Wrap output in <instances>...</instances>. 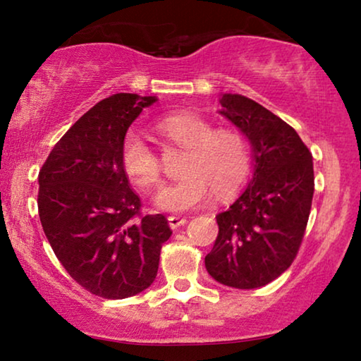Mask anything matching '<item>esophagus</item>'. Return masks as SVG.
Listing matches in <instances>:
<instances>
[{
    "mask_svg": "<svg viewBox=\"0 0 361 361\" xmlns=\"http://www.w3.org/2000/svg\"><path fill=\"white\" fill-rule=\"evenodd\" d=\"M169 226L172 230H176V228H179V226H182V225H185L187 224V219L185 216H177V215H171L169 219Z\"/></svg>",
    "mask_w": 361,
    "mask_h": 361,
    "instance_id": "obj_1",
    "label": "esophagus"
}]
</instances>
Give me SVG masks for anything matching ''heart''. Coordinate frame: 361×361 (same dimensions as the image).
Masks as SVG:
<instances>
[{
  "label": "heart",
  "instance_id": "heart-1",
  "mask_svg": "<svg viewBox=\"0 0 361 361\" xmlns=\"http://www.w3.org/2000/svg\"><path fill=\"white\" fill-rule=\"evenodd\" d=\"M156 131L172 145L185 149L184 177L156 197L159 209L189 212L207 205L214 195H228L248 179L251 147L246 136L233 126L214 125L205 118L180 113L156 123ZM128 179L142 190L161 185V161L145 137L126 133L120 151Z\"/></svg>",
  "mask_w": 361,
  "mask_h": 361
}]
</instances>
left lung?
Instances as JSON below:
<instances>
[{"label":"left lung","mask_w":361,"mask_h":361,"mask_svg":"<svg viewBox=\"0 0 361 361\" xmlns=\"http://www.w3.org/2000/svg\"><path fill=\"white\" fill-rule=\"evenodd\" d=\"M221 115L253 146V179L216 215L219 236L205 268L236 289L269 284L293 264L314 195L312 154L293 126L243 95L225 93Z\"/></svg>","instance_id":"1"}]
</instances>
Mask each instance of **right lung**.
Listing matches in <instances>:
<instances>
[{"instance_id": "right-lung-1", "label": "right lung", "mask_w": 361, "mask_h": 361, "mask_svg": "<svg viewBox=\"0 0 361 361\" xmlns=\"http://www.w3.org/2000/svg\"><path fill=\"white\" fill-rule=\"evenodd\" d=\"M156 100L116 93L97 103L39 172V219L54 253L72 279L105 299L149 288L172 235L164 215L141 214L120 159L128 128Z\"/></svg>"}]
</instances>
